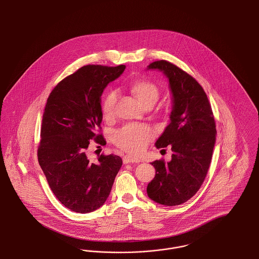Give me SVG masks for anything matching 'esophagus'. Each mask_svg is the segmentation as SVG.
<instances>
[{
	"label": "esophagus",
	"mask_w": 259,
	"mask_h": 259,
	"mask_svg": "<svg viewBox=\"0 0 259 259\" xmlns=\"http://www.w3.org/2000/svg\"><path fill=\"white\" fill-rule=\"evenodd\" d=\"M139 162H141V159L134 157L132 155H125L123 157L124 164H127V163H139Z\"/></svg>",
	"instance_id": "obj_1"
}]
</instances>
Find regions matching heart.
<instances>
[{"label":"heart","mask_w":259,"mask_h":259,"mask_svg":"<svg viewBox=\"0 0 259 259\" xmlns=\"http://www.w3.org/2000/svg\"><path fill=\"white\" fill-rule=\"evenodd\" d=\"M132 92L144 106L155 103L159 98V89L148 80H138L132 85ZM117 92H109L103 101L102 112L106 118H111L114 113ZM152 134L147 126L141 124L127 125L114 135V143L118 148L132 154H139L148 147Z\"/></svg>","instance_id":"b5f03b06"}]
</instances>
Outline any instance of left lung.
Instances as JSON below:
<instances>
[{
  "instance_id": "obj_1",
  "label": "left lung",
  "mask_w": 259,
  "mask_h": 259,
  "mask_svg": "<svg viewBox=\"0 0 259 259\" xmlns=\"http://www.w3.org/2000/svg\"><path fill=\"white\" fill-rule=\"evenodd\" d=\"M148 70H158L169 81L172 94L170 122L155 142L157 148L170 146L172 159L155 160V177L147 187L148 196L163 206H177L196 194L208 172L217 129L208 97L185 71L160 60Z\"/></svg>"
}]
</instances>
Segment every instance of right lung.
Instances as JSON below:
<instances>
[{
	"label": "right lung",
	"mask_w": 259,
	"mask_h": 259,
	"mask_svg": "<svg viewBox=\"0 0 259 259\" xmlns=\"http://www.w3.org/2000/svg\"><path fill=\"white\" fill-rule=\"evenodd\" d=\"M125 68L87 65L60 81L48 99L37 159L54 195L75 212L103 206L121 168L119 156L100 155L92 163L87 150L91 140L106 144L97 134L103 119L101 96Z\"/></svg>",
	"instance_id": "right-lung-1"
}]
</instances>
